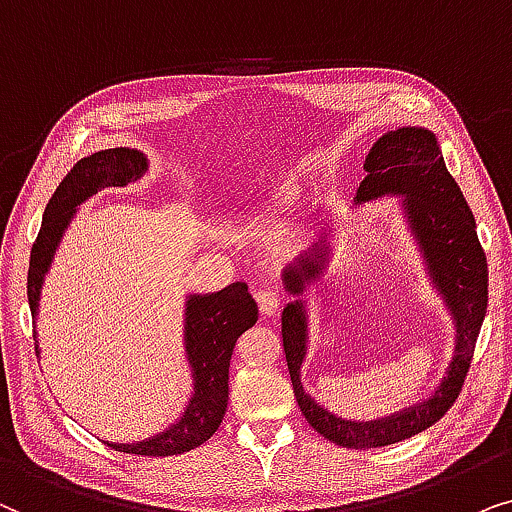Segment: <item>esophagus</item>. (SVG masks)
<instances>
[{
    "mask_svg": "<svg viewBox=\"0 0 512 512\" xmlns=\"http://www.w3.org/2000/svg\"><path fill=\"white\" fill-rule=\"evenodd\" d=\"M281 302L283 299H281V295H278V290H274V288L257 292V304H260L262 316H267V318L276 316V313L281 311Z\"/></svg>",
    "mask_w": 512,
    "mask_h": 512,
    "instance_id": "34e87169",
    "label": "esophagus"
}]
</instances>
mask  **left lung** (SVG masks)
<instances>
[{"mask_svg": "<svg viewBox=\"0 0 512 512\" xmlns=\"http://www.w3.org/2000/svg\"><path fill=\"white\" fill-rule=\"evenodd\" d=\"M367 175L356 192V206L381 196H403L407 227L417 241L433 288L454 318V356L445 377L421 403L374 421L342 419L318 405L302 386V363L309 349V311L304 299L283 309V351L297 405L323 438L339 447L367 449L403 442L426 431L459 398L487 313V257L475 231V217L445 166L438 138L421 126H403L381 135L367 154ZM330 250L316 245L283 269V285L302 297L320 281Z\"/></svg>", "mask_w": 512, "mask_h": 512, "instance_id": "1", "label": "left lung"}]
</instances>
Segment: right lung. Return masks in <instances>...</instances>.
<instances>
[{"label":"right lung","instance_id":"right-lung-1","mask_svg":"<svg viewBox=\"0 0 512 512\" xmlns=\"http://www.w3.org/2000/svg\"><path fill=\"white\" fill-rule=\"evenodd\" d=\"M147 168V156L138 149L114 147L84 156L65 175L44 210L42 229L30 252L27 299H30L32 320H37L46 271L77 208L100 189L126 187L140 180ZM255 323L257 304L245 283H231L224 290L208 295H189L185 304V351L187 363L192 367L194 388L185 412L175 424L152 438L131 445H119V442H107V445L124 454L173 456L185 454L213 438L227 412L231 351L236 339ZM34 349L39 356L37 332H34Z\"/></svg>","mask_w":512,"mask_h":512}]
</instances>
